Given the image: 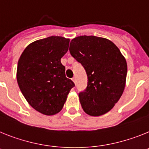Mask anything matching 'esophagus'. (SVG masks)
Here are the masks:
<instances>
[{
    "mask_svg": "<svg viewBox=\"0 0 149 149\" xmlns=\"http://www.w3.org/2000/svg\"><path fill=\"white\" fill-rule=\"evenodd\" d=\"M72 80H73V82H74V83H76V79L73 78V79H72Z\"/></svg>",
    "mask_w": 149,
    "mask_h": 149,
    "instance_id": "34e87169",
    "label": "esophagus"
}]
</instances>
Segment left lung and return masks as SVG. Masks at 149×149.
Segmentation results:
<instances>
[{
	"instance_id": "obj_1",
	"label": "left lung",
	"mask_w": 149,
	"mask_h": 149,
	"mask_svg": "<svg viewBox=\"0 0 149 149\" xmlns=\"http://www.w3.org/2000/svg\"><path fill=\"white\" fill-rule=\"evenodd\" d=\"M71 55L85 68L88 85L79 94L83 110L99 116L111 110L125 87L127 66L118 48L107 39L80 36L70 45Z\"/></svg>"
}]
</instances>
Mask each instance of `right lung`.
<instances>
[{
    "label": "right lung",
    "mask_w": 149,
    "mask_h": 149,
    "mask_svg": "<svg viewBox=\"0 0 149 149\" xmlns=\"http://www.w3.org/2000/svg\"><path fill=\"white\" fill-rule=\"evenodd\" d=\"M69 39L52 36L28 45L18 61V85L28 103L46 116L60 112L75 84L65 76L61 58Z\"/></svg>",
    "instance_id": "add662e5"
}]
</instances>
